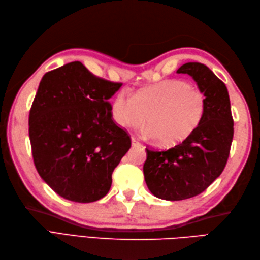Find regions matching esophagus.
Here are the masks:
<instances>
[{
	"label": "esophagus",
	"instance_id": "1",
	"mask_svg": "<svg viewBox=\"0 0 260 260\" xmlns=\"http://www.w3.org/2000/svg\"><path fill=\"white\" fill-rule=\"evenodd\" d=\"M131 142H132L133 146H141V142L137 138H132L131 139Z\"/></svg>",
	"mask_w": 260,
	"mask_h": 260
}]
</instances>
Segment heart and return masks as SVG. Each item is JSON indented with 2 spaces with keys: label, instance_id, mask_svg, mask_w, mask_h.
I'll use <instances>...</instances> for the list:
<instances>
[{
  "label": "heart",
  "instance_id": "heart-1",
  "mask_svg": "<svg viewBox=\"0 0 260 260\" xmlns=\"http://www.w3.org/2000/svg\"><path fill=\"white\" fill-rule=\"evenodd\" d=\"M205 109L206 95L200 88L172 79L140 90L133 98L119 92L112 115L122 128H141L147 118V136L161 146H174L199 127Z\"/></svg>",
  "mask_w": 260,
  "mask_h": 260
}]
</instances>
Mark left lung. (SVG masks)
I'll return each instance as SVG.
<instances>
[{"mask_svg":"<svg viewBox=\"0 0 260 260\" xmlns=\"http://www.w3.org/2000/svg\"><path fill=\"white\" fill-rule=\"evenodd\" d=\"M177 73L190 75L198 83L206 95V109L199 127L182 143L167 151L146 148V185L156 198L166 201L199 195L221 175L234 132L225 84L201 62H186Z\"/></svg>","mask_w":260,"mask_h":260,"instance_id":"obj_1","label":"left lung"}]
</instances>
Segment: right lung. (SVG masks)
<instances>
[{"instance_id": "1", "label": "right lung", "mask_w": 260, "mask_h": 260, "mask_svg": "<svg viewBox=\"0 0 260 260\" xmlns=\"http://www.w3.org/2000/svg\"><path fill=\"white\" fill-rule=\"evenodd\" d=\"M121 83L91 74L80 61L46 73L29 114L34 162L53 191L77 203L104 198L131 147L108 100Z\"/></svg>"}]
</instances>
